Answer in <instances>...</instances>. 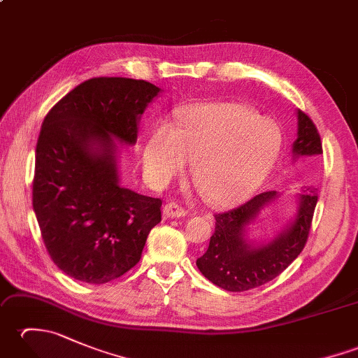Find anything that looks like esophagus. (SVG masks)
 Wrapping results in <instances>:
<instances>
[{"label": "esophagus", "instance_id": "esophagus-1", "mask_svg": "<svg viewBox=\"0 0 358 358\" xmlns=\"http://www.w3.org/2000/svg\"><path fill=\"white\" fill-rule=\"evenodd\" d=\"M163 215L166 218H180V217H185L186 215V210L178 206L177 203H166L164 208H163Z\"/></svg>", "mask_w": 358, "mask_h": 358}]
</instances>
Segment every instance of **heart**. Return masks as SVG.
I'll return each instance as SVG.
<instances>
[{"instance_id": "1", "label": "heart", "mask_w": 358, "mask_h": 358, "mask_svg": "<svg viewBox=\"0 0 358 358\" xmlns=\"http://www.w3.org/2000/svg\"><path fill=\"white\" fill-rule=\"evenodd\" d=\"M280 150V134L245 104L196 103L180 112L177 124L159 123L143 146L150 183L164 186L194 162L192 175L217 206L237 203L263 183Z\"/></svg>"}]
</instances>
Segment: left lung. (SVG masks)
I'll return each instance as SVG.
<instances>
[{
	"label": "left lung",
	"instance_id": "left-lung-1",
	"mask_svg": "<svg viewBox=\"0 0 358 358\" xmlns=\"http://www.w3.org/2000/svg\"><path fill=\"white\" fill-rule=\"evenodd\" d=\"M292 152L295 157L323 154L320 134L303 110H299V138L294 141ZM277 196L275 191L262 192L238 208L215 214V231L209 248L196 260L200 272L209 281L224 291H249L278 277L300 255L318 201V189L313 186L300 196L295 220L278 237L263 246L249 245L245 238L246 226Z\"/></svg>",
	"mask_w": 358,
	"mask_h": 358
}]
</instances>
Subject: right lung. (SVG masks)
Returning a JSON list of instances; mask_svg holds the SVG:
<instances>
[{
	"label": "right lung",
	"mask_w": 358,
	"mask_h": 358,
	"mask_svg": "<svg viewBox=\"0 0 358 358\" xmlns=\"http://www.w3.org/2000/svg\"><path fill=\"white\" fill-rule=\"evenodd\" d=\"M158 92L144 80L90 78L43 121L32 204L52 262L75 280L103 285L124 275L162 222L163 201L121 187L115 159V138L136 141Z\"/></svg>",
	"instance_id": "obj_1"
}]
</instances>
